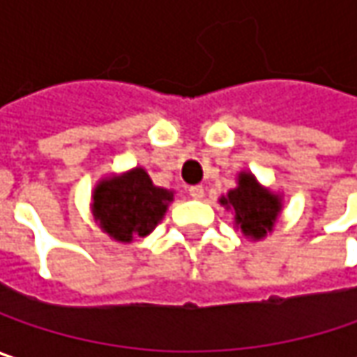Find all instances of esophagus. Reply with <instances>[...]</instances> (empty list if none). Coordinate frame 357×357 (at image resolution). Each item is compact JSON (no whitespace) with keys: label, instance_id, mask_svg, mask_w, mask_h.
I'll use <instances>...</instances> for the list:
<instances>
[{"label":"esophagus","instance_id":"34e87169","mask_svg":"<svg viewBox=\"0 0 357 357\" xmlns=\"http://www.w3.org/2000/svg\"><path fill=\"white\" fill-rule=\"evenodd\" d=\"M188 194H190L194 199H202L204 198V188H202V185H190Z\"/></svg>","mask_w":357,"mask_h":357}]
</instances>
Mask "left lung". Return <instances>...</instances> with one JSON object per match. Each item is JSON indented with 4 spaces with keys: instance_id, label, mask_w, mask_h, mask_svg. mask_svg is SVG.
<instances>
[{
    "instance_id": "left-lung-1",
    "label": "left lung",
    "mask_w": 357,
    "mask_h": 357,
    "mask_svg": "<svg viewBox=\"0 0 357 357\" xmlns=\"http://www.w3.org/2000/svg\"><path fill=\"white\" fill-rule=\"evenodd\" d=\"M222 206L234 210V220L241 226L244 236L259 241L273 230L281 202L271 192L262 190L250 174H241L238 188L230 190L220 198Z\"/></svg>"
}]
</instances>
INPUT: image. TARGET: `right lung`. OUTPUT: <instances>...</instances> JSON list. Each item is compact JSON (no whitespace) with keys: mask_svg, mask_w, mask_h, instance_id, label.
<instances>
[{"mask_svg":"<svg viewBox=\"0 0 357 357\" xmlns=\"http://www.w3.org/2000/svg\"><path fill=\"white\" fill-rule=\"evenodd\" d=\"M174 194L155 188L145 169L100 181L93 196L96 220L115 241L131 242L149 234L163 218Z\"/></svg>","mask_w":357,"mask_h":357,"instance_id":"obj_1","label":"right lung"}]
</instances>
